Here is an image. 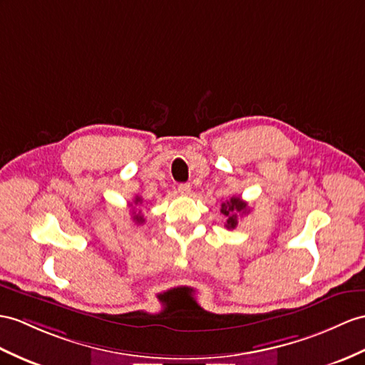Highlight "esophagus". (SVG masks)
I'll return each mask as SVG.
<instances>
[{
  "instance_id": "34e87169",
  "label": "esophagus",
  "mask_w": 365,
  "mask_h": 365,
  "mask_svg": "<svg viewBox=\"0 0 365 365\" xmlns=\"http://www.w3.org/2000/svg\"><path fill=\"white\" fill-rule=\"evenodd\" d=\"M178 192L187 197V195H190V192H192V185L189 182H182V184L178 185Z\"/></svg>"
}]
</instances>
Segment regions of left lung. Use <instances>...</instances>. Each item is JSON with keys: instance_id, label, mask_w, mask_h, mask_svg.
Instances as JSON below:
<instances>
[{"instance_id": "left-lung-1", "label": "left lung", "mask_w": 365, "mask_h": 365, "mask_svg": "<svg viewBox=\"0 0 365 365\" xmlns=\"http://www.w3.org/2000/svg\"><path fill=\"white\" fill-rule=\"evenodd\" d=\"M250 212V206L247 202L243 201L240 197H232L226 200L221 204V213L226 217V227L227 229H235L238 225V215L240 213H247Z\"/></svg>"}]
</instances>
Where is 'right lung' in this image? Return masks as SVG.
<instances>
[{"label": "right lung", "mask_w": 365, "mask_h": 365, "mask_svg": "<svg viewBox=\"0 0 365 365\" xmlns=\"http://www.w3.org/2000/svg\"><path fill=\"white\" fill-rule=\"evenodd\" d=\"M139 204H142V198L140 197H135V206H139ZM135 206H133V204H130L131 218H133V221H135L136 225H142L145 220H144V217L140 215V210H138Z\"/></svg>", "instance_id": "right-lung-1"}]
</instances>
